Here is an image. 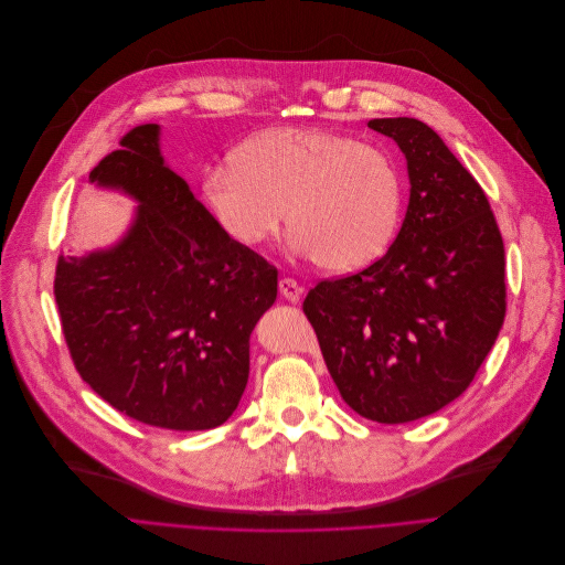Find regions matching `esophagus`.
Returning a JSON list of instances; mask_svg holds the SVG:
<instances>
[{"label":"esophagus","mask_w":565,"mask_h":565,"mask_svg":"<svg viewBox=\"0 0 565 565\" xmlns=\"http://www.w3.org/2000/svg\"><path fill=\"white\" fill-rule=\"evenodd\" d=\"M278 287H280L282 297H285L287 301H291V303H297V301L301 299V294H303V287H301L297 280H291V278H282V280L278 282Z\"/></svg>","instance_id":"esophagus-1"}]
</instances>
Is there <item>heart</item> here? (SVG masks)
<instances>
[{"mask_svg":"<svg viewBox=\"0 0 565 565\" xmlns=\"http://www.w3.org/2000/svg\"><path fill=\"white\" fill-rule=\"evenodd\" d=\"M202 200L244 248L276 236L287 211L294 250L329 274H352L391 248L405 179L382 147L321 128H274L236 147L232 166L209 170Z\"/></svg>","mask_w":565,"mask_h":565,"instance_id":"b5f03b06","label":"heart"}]
</instances>
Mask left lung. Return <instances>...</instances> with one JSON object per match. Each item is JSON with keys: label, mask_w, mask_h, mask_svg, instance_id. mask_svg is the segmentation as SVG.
<instances>
[{"label": "left lung", "mask_w": 565, "mask_h": 565, "mask_svg": "<svg viewBox=\"0 0 565 565\" xmlns=\"http://www.w3.org/2000/svg\"><path fill=\"white\" fill-rule=\"evenodd\" d=\"M367 126L407 158L405 221L384 257L317 282L303 312L342 399L393 425L469 388L505 317V259L486 193L433 128L409 117Z\"/></svg>", "instance_id": "1"}]
</instances>
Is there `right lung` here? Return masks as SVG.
I'll use <instances>...</instances> for the list:
<instances>
[{
	"label": "right lung",
	"mask_w": 565,
	"mask_h": 565,
	"mask_svg": "<svg viewBox=\"0 0 565 565\" xmlns=\"http://www.w3.org/2000/svg\"><path fill=\"white\" fill-rule=\"evenodd\" d=\"M158 138V124L136 126L89 172L140 204L115 246L60 257L55 299L75 370L105 402L195 433L238 407L278 268L225 236L166 166Z\"/></svg>",
	"instance_id": "1"
}]
</instances>
